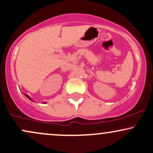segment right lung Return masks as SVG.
<instances>
[{
  "instance_id": "add662e5",
  "label": "right lung",
  "mask_w": 153,
  "mask_h": 153,
  "mask_svg": "<svg viewBox=\"0 0 153 153\" xmlns=\"http://www.w3.org/2000/svg\"><path fill=\"white\" fill-rule=\"evenodd\" d=\"M26 95V94H25ZM26 97H27L28 98V99H30L31 100V99H30V97H29V96H28V95H26Z\"/></svg>"
}]
</instances>
